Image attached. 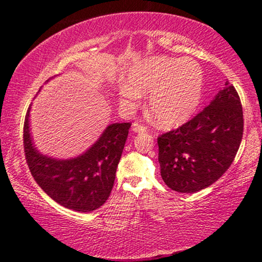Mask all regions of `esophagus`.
I'll return each instance as SVG.
<instances>
[{
    "mask_svg": "<svg viewBox=\"0 0 262 262\" xmlns=\"http://www.w3.org/2000/svg\"><path fill=\"white\" fill-rule=\"evenodd\" d=\"M148 127L144 125V122L142 120H139V121H135L134 123H133V130H134L135 133H144L147 132Z\"/></svg>",
    "mask_w": 262,
    "mask_h": 262,
    "instance_id": "34e87169",
    "label": "esophagus"
}]
</instances>
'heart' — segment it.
Here are the masks:
<instances>
[{
  "label": "heart",
  "mask_w": 262,
  "mask_h": 262,
  "mask_svg": "<svg viewBox=\"0 0 262 262\" xmlns=\"http://www.w3.org/2000/svg\"><path fill=\"white\" fill-rule=\"evenodd\" d=\"M128 83L120 84V96L135 101L150 94V112L158 125L173 127L185 122L201 99L203 76L190 59L154 57L133 67Z\"/></svg>",
  "instance_id": "b5f03b06"
}]
</instances>
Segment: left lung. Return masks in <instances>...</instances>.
<instances>
[{
  "instance_id": "obj_1",
  "label": "left lung",
  "mask_w": 262,
  "mask_h": 262,
  "mask_svg": "<svg viewBox=\"0 0 262 262\" xmlns=\"http://www.w3.org/2000/svg\"><path fill=\"white\" fill-rule=\"evenodd\" d=\"M241 98L229 82L211 103L184 125L158 136L161 176L179 193H195L219 180L241 145Z\"/></svg>"
}]
</instances>
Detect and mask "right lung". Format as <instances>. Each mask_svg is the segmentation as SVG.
<instances>
[{
  "mask_svg": "<svg viewBox=\"0 0 262 262\" xmlns=\"http://www.w3.org/2000/svg\"><path fill=\"white\" fill-rule=\"evenodd\" d=\"M26 112L23 143L31 174L43 192L68 209L88 212L103 206L113 188L118 164L127 141L130 122L113 123L82 156L56 161L33 148Z\"/></svg>",
  "mask_w": 262,
  "mask_h": 262,
  "instance_id": "right-lung-1",
  "label": "right lung"
}]
</instances>
